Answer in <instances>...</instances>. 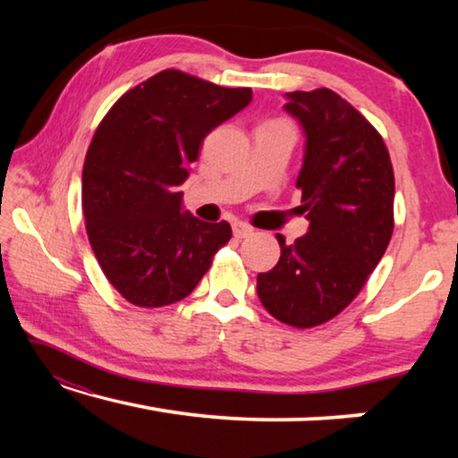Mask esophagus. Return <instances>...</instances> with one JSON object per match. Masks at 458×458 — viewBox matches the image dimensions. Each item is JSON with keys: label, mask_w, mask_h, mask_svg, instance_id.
Listing matches in <instances>:
<instances>
[{"label": "esophagus", "mask_w": 458, "mask_h": 458, "mask_svg": "<svg viewBox=\"0 0 458 458\" xmlns=\"http://www.w3.org/2000/svg\"><path fill=\"white\" fill-rule=\"evenodd\" d=\"M232 230H234V236L236 238H248L252 234V228L248 226V224H244V222H234V226H232Z\"/></svg>", "instance_id": "obj_1"}]
</instances>
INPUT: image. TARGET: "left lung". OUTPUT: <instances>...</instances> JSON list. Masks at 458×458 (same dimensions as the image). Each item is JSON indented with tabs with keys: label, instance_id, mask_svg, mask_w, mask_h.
I'll return each instance as SVG.
<instances>
[{
	"label": "left lung",
	"instance_id": "obj_1",
	"mask_svg": "<svg viewBox=\"0 0 458 458\" xmlns=\"http://www.w3.org/2000/svg\"><path fill=\"white\" fill-rule=\"evenodd\" d=\"M284 111L305 133L303 191L309 230L286 244L257 278L260 303L293 327L329 321L358 297L390 244L394 169L384 139L360 111L329 89L286 92Z\"/></svg>",
	"mask_w": 458,
	"mask_h": 458
}]
</instances>
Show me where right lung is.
I'll return each instance as SVG.
<instances>
[{
	"mask_svg": "<svg viewBox=\"0 0 458 458\" xmlns=\"http://www.w3.org/2000/svg\"><path fill=\"white\" fill-rule=\"evenodd\" d=\"M252 100L180 71L137 84L100 121L82 169L92 250L114 289L137 307L188 297L228 242V222L183 212L180 185L212 129Z\"/></svg>",
	"mask_w": 458,
	"mask_h": 458,
	"instance_id": "right-lung-1",
	"label": "right lung"
}]
</instances>
